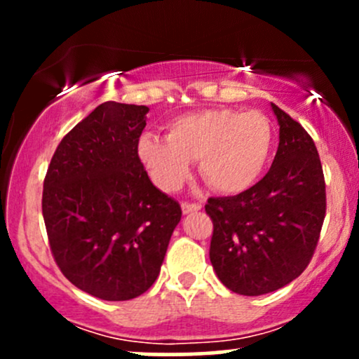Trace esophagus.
Returning <instances> with one entry per match:
<instances>
[{"label":"esophagus","instance_id":"esophagus-1","mask_svg":"<svg viewBox=\"0 0 359 359\" xmlns=\"http://www.w3.org/2000/svg\"><path fill=\"white\" fill-rule=\"evenodd\" d=\"M201 209H203V204H201V203H187V201H184V203H182L184 214L201 211Z\"/></svg>","mask_w":359,"mask_h":359}]
</instances>
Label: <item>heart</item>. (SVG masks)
<instances>
[{
    "instance_id": "1",
    "label": "heart",
    "mask_w": 359,
    "mask_h": 359,
    "mask_svg": "<svg viewBox=\"0 0 359 359\" xmlns=\"http://www.w3.org/2000/svg\"><path fill=\"white\" fill-rule=\"evenodd\" d=\"M167 140L143 135L138 155L163 192H177L191 177V162L214 191L240 194L265 170L273 143L270 119L259 111L201 109L167 125Z\"/></svg>"
}]
</instances>
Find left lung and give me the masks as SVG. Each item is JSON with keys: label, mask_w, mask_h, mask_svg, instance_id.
Listing matches in <instances>:
<instances>
[{"label": "left lung", "mask_w": 359, "mask_h": 359, "mask_svg": "<svg viewBox=\"0 0 359 359\" xmlns=\"http://www.w3.org/2000/svg\"><path fill=\"white\" fill-rule=\"evenodd\" d=\"M280 142L270 170L238 196L209 197V258L217 278L240 295L285 287L307 269L325 216V182L314 140L271 102Z\"/></svg>", "instance_id": "1"}]
</instances>
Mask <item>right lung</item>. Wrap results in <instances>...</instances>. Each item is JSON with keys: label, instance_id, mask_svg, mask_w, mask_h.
Returning a JSON list of instances; mask_svg holds the SVG:
<instances>
[{"label": "right lung", "instance_id": "1", "mask_svg": "<svg viewBox=\"0 0 359 359\" xmlns=\"http://www.w3.org/2000/svg\"><path fill=\"white\" fill-rule=\"evenodd\" d=\"M147 106L108 101L62 138L43 180L48 245L64 277L102 300L154 285L182 209L138 156Z\"/></svg>", "mask_w": 359, "mask_h": 359}]
</instances>
